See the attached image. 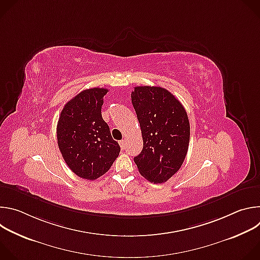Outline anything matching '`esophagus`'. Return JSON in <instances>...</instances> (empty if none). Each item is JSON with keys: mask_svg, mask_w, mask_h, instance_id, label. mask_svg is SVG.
Returning a JSON list of instances; mask_svg holds the SVG:
<instances>
[{"mask_svg": "<svg viewBox=\"0 0 260 260\" xmlns=\"http://www.w3.org/2000/svg\"><path fill=\"white\" fill-rule=\"evenodd\" d=\"M119 145H120V147H121V149L123 150L124 148H125V140H121V141H119Z\"/></svg>", "mask_w": 260, "mask_h": 260, "instance_id": "1", "label": "esophagus"}]
</instances>
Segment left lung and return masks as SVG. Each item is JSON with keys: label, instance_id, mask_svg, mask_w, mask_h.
Listing matches in <instances>:
<instances>
[{"label": "left lung", "instance_id": "8db88e82", "mask_svg": "<svg viewBox=\"0 0 260 260\" xmlns=\"http://www.w3.org/2000/svg\"><path fill=\"white\" fill-rule=\"evenodd\" d=\"M132 103L141 126L143 150L134 158L148 181L165 183L186 157L190 125L183 105L167 89L137 86Z\"/></svg>", "mask_w": 260, "mask_h": 260}]
</instances>
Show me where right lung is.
I'll use <instances>...</instances> for the list:
<instances>
[{"mask_svg":"<svg viewBox=\"0 0 260 260\" xmlns=\"http://www.w3.org/2000/svg\"><path fill=\"white\" fill-rule=\"evenodd\" d=\"M106 88L82 90L61 110L56 134L60 153L78 177L95 180L109 171L120 152L102 117Z\"/></svg>","mask_w":260,"mask_h":260,"instance_id":"right-lung-1","label":"right lung"}]
</instances>
